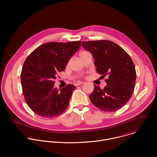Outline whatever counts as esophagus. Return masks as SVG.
I'll list each match as a JSON object with an SVG mask.
<instances>
[{
    "instance_id": "obj_1",
    "label": "esophagus",
    "mask_w": 157,
    "mask_h": 157,
    "mask_svg": "<svg viewBox=\"0 0 157 157\" xmlns=\"http://www.w3.org/2000/svg\"><path fill=\"white\" fill-rule=\"evenodd\" d=\"M84 83V82H82V81H79V82H76V84H75V86H80V85H81L82 84H83Z\"/></svg>"
}]
</instances>
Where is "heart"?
<instances>
[{"label":"heart","mask_w":157,"mask_h":157,"mask_svg":"<svg viewBox=\"0 0 157 157\" xmlns=\"http://www.w3.org/2000/svg\"><path fill=\"white\" fill-rule=\"evenodd\" d=\"M85 52H81L79 53V56H81L82 54H84Z\"/></svg>","instance_id":"b5f03b06"}]
</instances>
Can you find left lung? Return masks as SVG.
<instances>
[{
	"label": "left lung",
	"instance_id": "obj_1",
	"mask_svg": "<svg viewBox=\"0 0 157 157\" xmlns=\"http://www.w3.org/2000/svg\"><path fill=\"white\" fill-rule=\"evenodd\" d=\"M82 46L91 52L96 71L108 76L104 89L96 86L89 99L105 112L122 108L130 99L136 85V71L130 56L118 44L109 40L82 41Z\"/></svg>",
	"mask_w": 157,
	"mask_h": 157
}]
</instances>
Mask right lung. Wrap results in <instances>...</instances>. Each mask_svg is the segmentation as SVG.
<instances>
[{
	"instance_id": "add662e5",
	"label": "right lung",
	"mask_w": 157,
	"mask_h": 157,
	"mask_svg": "<svg viewBox=\"0 0 157 157\" xmlns=\"http://www.w3.org/2000/svg\"><path fill=\"white\" fill-rule=\"evenodd\" d=\"M81 41L50 42L36 48L25 59L20 78L29 107L41 117L52 118L63 113L76 87L68 84L59 91L54 87L57 73L64 71Z\"/></svg>"
}]
</instances>
